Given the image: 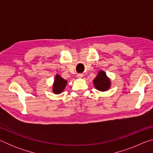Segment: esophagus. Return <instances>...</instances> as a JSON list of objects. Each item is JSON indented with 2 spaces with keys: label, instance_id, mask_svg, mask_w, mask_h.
I'll use <instances>...</instances> for the list:
<instances>
[{
  "label": "esophagus",
  "instance_id": "34e87169",
  "mask_svg": "<svg viewBox=\"0 0 153 153\" xmlns=\"http://www.w3.org/2000/svg\"><path fill=\"white\" fill-rule=\"evenodd\" d=\"M77 77H78V78H82V77H83V74H77Z\"/></svg>",
  "mask_w": 153,
  "mask_h": 153
}]
</instances>
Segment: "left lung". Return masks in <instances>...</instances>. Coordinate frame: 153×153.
Returning <instances> with one entry per match:
<instances>
[{"mask_svg":"<svg viewBox=\"0 0 153 153\" xmlns=\"http://www.w3.org/2000/svg\"><path fill=\"white\" fill-rule=\"evenodd\" d=\"M93 84L96 89L99 91L105 92L110 88L111 80L104 71L100 70L98 73L97 77L93 80Z\"/></svg>","mask_w":153,"mask_h":153,"instance_id":"obj_1","label":"left lung"}]
</instances>
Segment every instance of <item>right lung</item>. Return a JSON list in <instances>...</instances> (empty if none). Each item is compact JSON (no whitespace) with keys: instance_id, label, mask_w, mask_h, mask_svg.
Returning a JSON list of instances; mask_svg holds the SVG:
<instances>
[{"instance_id":"obj_1","label":"right lung","mask_w":153,"mask_h":153,"mask_svg":"<svg viewBox=\"0 0 153 153\" xmlns=\"http://www.w3.org/2000/svg\"><path fill=\"white\" fill-rule=\"evenodd\" d=\"M67 80L62 78L59 74H56L55 79H54V83L53 85V93H55V94H61L67 86Z\"/></svg>"}]
</instances>
